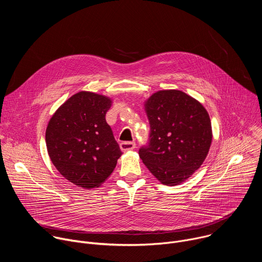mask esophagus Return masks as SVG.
<instances>
[{
  "instance_id": "esophagus-1",
  "label": "esophagus",
  "mask_w": 262,
  "mask_h": 262,
  "mask_svg": "<svg viewBox=\"0 0 262 262\" xmlns=\"http://www.w3.org/2000/svg\"><path fill=\"white\" fill-rule=\"evenodd\" d=\"M136 147L135 142H129V141H124L120 143V149L122 151H127V150H133V149Z\"/></svg>"
}]
</instances>
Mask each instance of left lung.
<instances>
[{
  "mask_svg": "<svg viewBox=\"0 0 262 262\" xmlns=\"http://www.w3.org/2000/svg\"><path fill=\"white\" fill-rule=\"evenodd\" d=\"M145 108L150 133L139 156L163 184H179L200 168L208 154L212 133L207 111L179 90L152 94Z\"/></svg>",
  "mask_w": 262,
  "mask_h": 262,
  "instance_id": "1",
  "label": "left lung"
}]
</instances>
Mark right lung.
<instances>
[{"label": "right lung", "mask_w": 262, "mask_h": 262, "mask_svg": "<svg viewBox=\"0 0 262 262\" xmlns=\"http://www.w3.org/2000/svg\"><path fill=\"white\" fill-rule=\"evenodd\" d=\"M111 103L106 96L81 91L56 111L47 127L52 163L67 180L84 189L99 186L122 155L105 121Z\"/></svg>", "instance_id": "obj_1"}]
</instances>
